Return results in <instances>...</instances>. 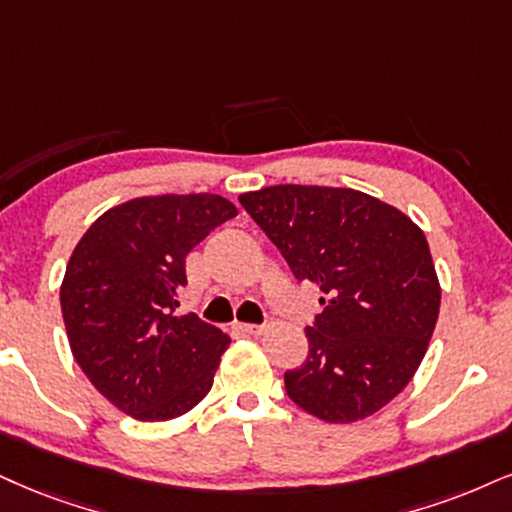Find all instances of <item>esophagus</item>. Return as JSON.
<instances>
[{
    "label": "esophagus",
    "mask_w": 512,
    "mask_h": 512,
    "mask_svg": "<svg viewBox=\"0 0 512 512\" xmlns=\"http://www.w3.org/2000/svg\"><path fill=\"white\" fill-rule=\"evenodd\" d=\"M235 327L244 334H261L263 330H266V325H254V323H237Z\"/></svg>",
    "instance_id": "34e87169"
}]
</instances>
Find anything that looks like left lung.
I'll use <instances>...</instances> for the list:
<instances>
[{"instance_id": "obj_1", "label": "left lung", "mask_w": 512, "mask_h": 512, "mask_svg": "<svg viewBox=\"0 0 512 512\" xmlns=\"http://www.w3.org/2000/svg\"><path fill=\"white\" fill-rule=\"evenodd\" d=\"M239 204L296 280L323 292V313L306 327V361L285 372L289 399L325 422L377 413L413 380L439 318L425 232L358 189L275 185Z\"/></svg>"}]
</instances>
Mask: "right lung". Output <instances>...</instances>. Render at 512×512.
I'll list each match as a JSON object with an SVG mask.
<instances>
[{
    "label": "right lung",
    "instance_id": "1",
    "mask_svg": "<svg viewBox=\"0 0 512 512\" xmlns=\"http://www.w3.org/2000/svg\"><path fill=\"white\" fill-rule=\"evenodd\" d=\"M235 216L218 194L130 199L94 220L73 249L61 282L73 358L135 420H173L211 391L230 337L175 311L187 254Z\"/></svg>",
    "mask_w": 512,
    "mask_h": 512
}]
</instances>
